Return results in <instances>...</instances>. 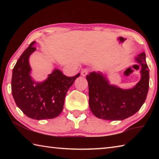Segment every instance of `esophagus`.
Here are the masks:
<instances>
[{
  "label": "esophagus",
  "mask_w": 159,
  "mask_h": 159,
  "mask_svg": "<svg viewBox=\"0 0 159 159\" xmlns=\"http://www.w3.org/2000/svg\"><path fill=\"white\" fill-rule=\"evenodd\" d=\"M88 73V69H83V71H81V73H80V74H81L82 76H84L85 77V76H87Z\"/></svg>",
  "instance_id": "esophagus-1"
}]
</instances>
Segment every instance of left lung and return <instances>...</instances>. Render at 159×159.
Segmentation results:
<instances>
[{
    "mask_svg": "<svg viewBox=\"0 0 159 159\" xmlns=\"http://www.w3.org/2000/svg\"><path fill=\"white\" fill-rule=\"evenodd\" d=\"M134 60L141 66V79L130 89L110 84L107 75L102 72L93 71L87 75L89 106L96 117L122 120L134 115L143 105L149 90V69L144 52L139 54Z\"/></svg>",
    "mask_w": 159,
    "mask_h": 159,
    "instance_id": "left-lung-1",
    "label": "left lung"
}]
</instances>
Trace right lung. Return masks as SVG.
Instances as JSON below:
<instances>
[{
	"instance_id": "1",
	"label": "right lung",
	"mask_w": 159,
	"mask_h": 159,
	"mask_svg": "<svg viewBox=\"0 0 159 159\" xmlns=\"http://www.w3.org/2000/svg\"><path fill=\"white\" fill-rule=\"evenodd\" d=\"M34 41L24 51L13 68L11 89L17 106L28 117L36 120L51 119L62 111L67 91L80 74L67 77L54 69L43 81H36L31 76L29 57L36 48Z\"/></svg>"
}]
</instances>
